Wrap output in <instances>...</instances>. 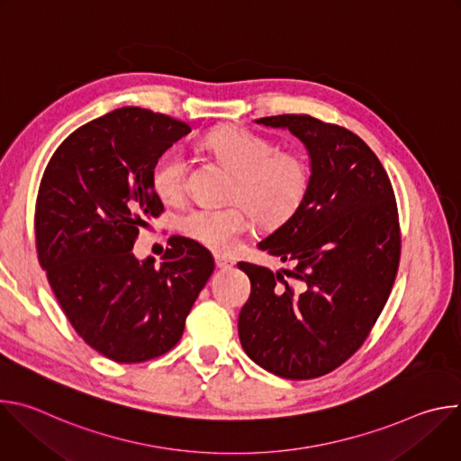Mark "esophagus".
<instances>
[{"mask_svg":"<svg viewBox=\"0 0 461 461\" xmlns=\"http://www.w3.org/2000/svg\"><path fill=\"white\" fill-rule=\"evenodd\" d=\"M215 265L221 270H228L235 265V260L231 257H226V255H215Z\"/></svg>","mask_w":461,"mask_h":461,"instance_id":"34e87169","label":"esophagus"}]
</instances>
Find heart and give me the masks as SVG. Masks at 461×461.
Segmentation results:
<instances>
[{"label":"heart","instance_id":"1","mask_svg":"<svg viewBox=\"0 0 461 461\" xmlns=\"http://www.w3.org/2000/svg\"><path fill=\"white\" fill-rule=\"evenodd\" d=\"M206 151L233 173L226 208L194 206L178 219L180 231L213 251H230L257 221L265 226L288 222L304 204L310 189V164L297 151L277 146L248 129L226 125L208 133ZM151 185L166 203H180L185 194V157L166 151L151 169Z\"/></svg>","mask_w":461,"mask_h":461}]
</instances>
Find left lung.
Wrapping results in <instances>:
<instances>
[{"label": "left lung", "instance_id": "1", "mask_svg": "<svg viewBox=\"0 0 461 461\" xmlns=\"http://www.w3.org/2000/svg\"><path fill=\"white\" fill-rule=\"evenodd\" d=\"M255 122L297 137L312 176L301 210L258 242L294 268L237 265L251 283L239 338L265 370L313 379L363 345L390 295L402 249L398 206L379 158L352 131L308 114Z\"/></svg>", "mask_w": 461, "mask_h": 461}]
</instances>
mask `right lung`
Returning <instances> with one entry per match:
<instances>
[{
	"instance_id": "obj_1",
	"label": "right lung",
	"mask_w": 461,
	"mask_h": 461,
	"mask_svg": "<svg viewBox=\"0 0 461 461\" xmlns=\"http://www.w3.org/2000/svg\"><path fill=\"white\" fill-rule=\"evenodd\" d=\"M189 131L160 113L114 109L65 139L40 184V265L78 336L116 363L169 352L215 268L185 237L169 239L158 267L133 253L139 230L164 212L151 169Z\"/></svg>"
}]
</instances>
